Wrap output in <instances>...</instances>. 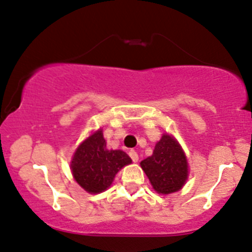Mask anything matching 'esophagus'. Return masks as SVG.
Masks as SVG:
<instances>
[{
    "instance_id": "34e87169",
    "label": "esophagus",
    "mask_w": 252,
    "mask_h": 252,
    "mask_svg": "<svg viewBox=\"0 0 252 252\" xmlns=\"http://www.w3.org/2000/svg\"><path fill=\"white\" fill-rule=\"evenodd\" d=\"M129 156H130V158L134 161V162H138L139 156H138V153H136L135 150H130V151H129Z\"/></svg>"
}]
</instances>
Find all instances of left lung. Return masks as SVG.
<instances>
[{
    "label": "left lung",
    "instance_id": "1",
    "mask_svg": "<svg viewBox=\"0 0 252 252\" xmlns=\"http://www.w3.org/2000/svg\"><path fill=\"white\" fill-rule=\"evenodd\" d=\"M140 166L158 193L178 191L187 180V158L180 144L167 134L162 135L153 155L141 161Z\"/></svg>",
    "mask_w": 252,
    "mask_h": 252
}]
</instances>
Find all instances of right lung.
Wrapping results in <instances>:
<instances>
[{
	"mask_svg": "<svg viewBox=\"0 0 252 252\" xmlns=\"http://www.w3.org/2000/svg\"><path fill=\"white\" fill-rule=\"evenodd\" d=\"M131 158L122 150H108L102 130H97L77 148L71 161L76 182L90 193H99L113 182L114 176Z\"/></svg>",
	"mask_w": 252,
	"mask_h": 252,
	"instance_id": "add662e5",
	"label": "right lung"
}]
</instances>
